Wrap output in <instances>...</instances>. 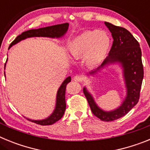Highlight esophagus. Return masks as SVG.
<instances>
[{
    "mask_svg": "<svg viewBox=\"0 0 150 150\" xmlns=\"http://www.w3.org/2000/svg\"><path fill=\"white\" fill-rule=\"evenodd\" d=\"M74 79L76 82H82V81H83V77L82 76H80V75H76V76H74Z\"/></svg>",
    "mask_w": 150,
    "mask_h": 150,
    "instance_id": "obj_1",
    "label": "esophagus"
}]
</instances>
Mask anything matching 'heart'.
<instances>
[{"label": "heart", "mask_w": 150, "mask_h": 150, "mask_svg": "<svg viewBox=\"0 0 150 150\" xmlns=\"http://www.w3.org/2000/svg\"><path fill=\"white\" fill-rule=\"evenodd\" d=\"M110 46L109 36L104 31L88 30L74 38L68 44V53L74 59H84L87 66L95 67L106 59Z\"/></svg>", "instance_id": "b5f03b06"}]
</instances>
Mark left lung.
<instances>
[{
    "label": "left lung",
    "instance_id": "obj_1",
    "mask_svg": "<svg viewBox=\"0 0 150 150\" xmlns=\"http://www.w3.org/2000/svg\"><path fill=\"white\" fill-rule=\"evenodd\" d=\"M104 24L113 38L112 47L101 65L89 74L94 75L100 69L111 64H120L123 69V76L127 88L126 98L121 106L114 110L104 111L97 105L92 95L86 87L83 88V93L93 114L102 121L110 122L126 115L137 104L144 78V67L140 44L133 35L124 28L113 25L107 22Z\"/></svg>",
    "mask_w": 150,
    "mask_h": 150
}]
</instances>
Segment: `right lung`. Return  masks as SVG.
<instances>
[{
    "label": "right lung",
    "instance_id": "1",
    "mask_svg": "<svg viewBox=\"0 0 150 150\" xmlns=\"http://www.w3.org/2000/svg\"><path fill=\"white\" fill-rule=\"evenodd\" d=\"M69 24L64 23L60 25H55L49 26L46 28H41L38 29H31V30H26L25 32L22 33L21 34L17 37L11 43L9 46V49L13 45L18 43L19 41L25 40L28 38H33V37H47V38H59L64 35L68 29ZM5 75V74H4ZM71 80V76H68L64 79V81L62 83L61 86L59 87L58 92H57L56 97V104L55 108L53 112L45 120H33L27 119L29 121H31L36 124L40 125H50L54 124L55 122L59 121L61 118L63 116L64 111L66 109V103H65V90L66 86Z\"/></svg>",
    "mask_w": 150,
    "mask_h": 150
}]
</instances>
